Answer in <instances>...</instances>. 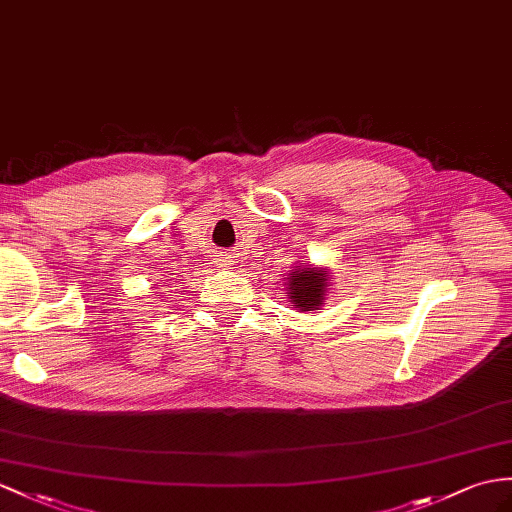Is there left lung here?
Here are the masks:
<instances>
[{
  "instance_id": "obj_1",
  "label": "left lung",
  "mask_w": 512,
  "mask_h": 512,
  "mask_svg": "<svg viewBox=\"0 0 512 512\" xmlns=\"http://www.w3.org/2000/svg\"><path fill=\"white\" fill-rule=\"evenodd\" d=\"M289 289H291V302L299 310H315L321 306L323 295H326L328 278L326 273L315 267H302L289 273Z\"/></svg>"
}]
</instances>
